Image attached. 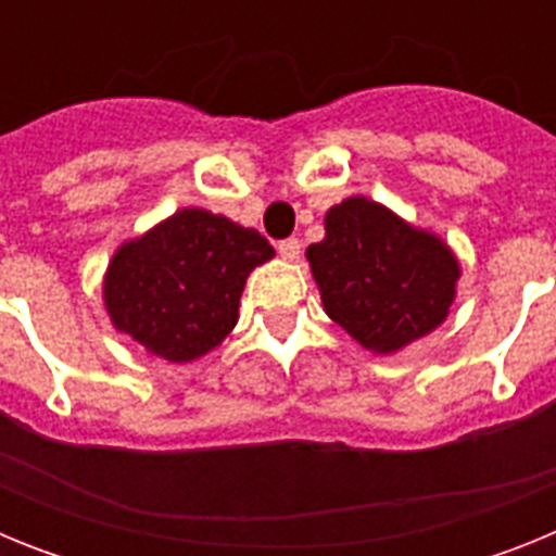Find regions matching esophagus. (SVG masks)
Instances as JSON below:
<instances>
[{"label":"esophagus","mask_w":556,"mask_h":556,"mask_svg":"<svg viewBox=\"0 0 556 556\" xmlns=\"http://www.w3.org/2000/svg\"><path fill=\"white\" fill-rule=\"evenodd\" d=\"M278 253H281L283 262H294V258H301V242L298 239H283V242H278Z\"/></svg>","instance_id":"esophagus-1"}]
</instances>
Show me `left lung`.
Wrapping results in <instances>:
<instances>
[{
  "label": "left lung",
  "mask_w": 556,
  "mask_h": 556,
  "mask_svg": "<svg viewBox=\"0 0 556 556\" xmlns=\"http://www.w3.org/2000/svg\"><path fill=\"white\" fill-rule=\"evenodd\" d=\"M306 258L328 317L372 353H397L434 331L462 273L440 236L362 194L328 211L326 239L308 244Z\"/></svg>",
  "instance_id": "obj_1"
}]
</instances>
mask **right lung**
<instances>
[{"label":"right lung","mask_w":556,"mask_h":556,"mask_svg":"<svg viewBox=\"0 0 556 556\" xmlns=\"http://www.w3.org/2000/svg\"><path fill=\"white\" fill-rule=\"evenodd\" d=\"M273 255L258 230L184 208L113 253L102 281L108 317L152 356L194 362L233 331L248 275Z\"/></svg>","instance_id":"add662e5"}]
</instances>
